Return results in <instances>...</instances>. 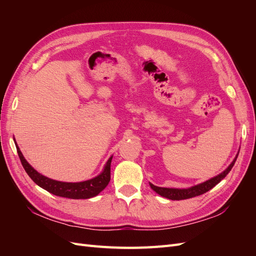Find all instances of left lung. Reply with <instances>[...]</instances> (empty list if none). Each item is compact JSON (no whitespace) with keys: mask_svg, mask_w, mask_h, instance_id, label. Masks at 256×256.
Returning a JSON list of instances; mask_svg holds the SVG:
<instances>
[{"mask_svg":"<svg viewBox=\"0 0 256 256\" xmlns=\"http://www.w3.org/2000/svg\"><path fill=\"white\" fill-rule=\"evenodd\" d=\"M238 157V154H236L235 159L233 160V162L224 170L222 173H220L219 175H216L210 180H208L202 184H198L196 186H193V187L187 188V189H177V188H164V187H157V186H154L150 182V188L158 193L159 196L166 198L168 200H187V198H194L200 194H204L205 192L209 191L210 189H212L216 184H219L224 177H226L228 172L233 168V166L235 164V161Z\"/></svg>","mask_w":256,"mask_h":256,"instance_id":"1","label":"left lung"}]
</instances>
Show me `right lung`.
Segmentation results:
<instances>
[{
	"label": "right lung",
	"mask_w": 256,
	"mask_h": 256,
	"mask_svg": "<svg viewBox=\"0 0 256 256\" xmlns=\"http://www.w3.org/2000/svg\"><path fill=\"white\" fill-rule=\"evenodd\" d=\"M16 143V140H14ZM17 152L19 154V158L21 160V164L24 168L28 175L32 178V180L42 187V189L47 190L48 192L52 193L54 196L67 198H74V200H81V198H90L98 196L102 192L110 182L111 178V161L112 157L109 158L104 168V171L100 173L98 176L92 178V180L80 182H64L51 180L49 177H46L38 173L36 170L30 166L28 162L23 157V154L18 147Z\"/></svg>",
	"instance_id": "right-lung-1"
}]
</instances>
